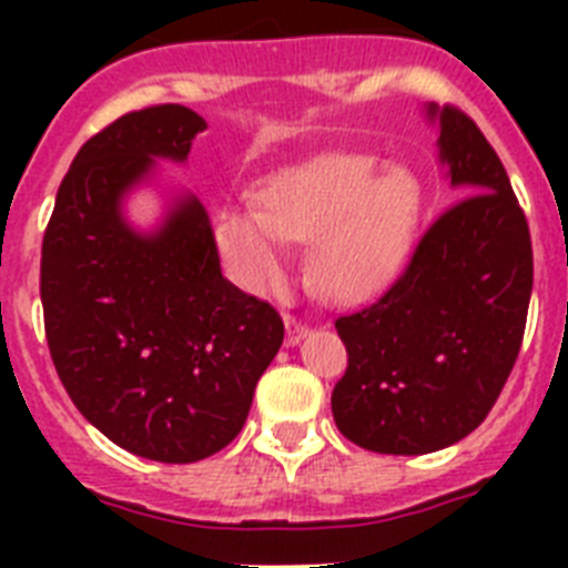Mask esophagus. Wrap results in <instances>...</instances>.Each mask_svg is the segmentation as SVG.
Returning <instances> with one entry per match:
<instances>
[{
    "label": "esophagus",
    "instance_id": "1",
    "mask_svg": "<svg viewBox=\"0 0 568 568\" xmlns=\"http://www.w3.org/2000/svg\"><path fill=\"white\" fill-rule=\"evenodd\" d=\"M284 324H287V346H295V344H301V341L307 338L310 327H307V324H301L298 318L287 315V318H284Z\"/></svg>",
    "mask_w": 568,
    "mask_h": 568
}]
</instances>
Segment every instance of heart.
<instances>
[{"mask_svg":"<svg viewBox=\"0 0 568 568\" xmlns=\"http://www.w3.org/2000/svg\"><path fill=\"white\" fill-rule=\"evenodd\" d=\"M420 190L406 168L338 153L287 173L261 193V210L227 207L219 241L239 278L270 290L287 270V241L313 244L310 273L333 301L386 287L418 227Z\"/></svg>","mask_w":568,"mask_h":568,"instance_id":"obj_1","label":"heart"}]
</instances>
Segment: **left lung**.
Wrapping results in <instances>:
<instances>
[{
  "label": "left lung",
  "mask_w": 568,
  "mask_h": 568,
  "mask_svg": "<svg viewBox=\"0 0 568 568\" xmlns=\"http://www.w3.org/2000/svg\"><path fill=\"white\" fill-rule=\"evenodd\" d=\"M438 155L460 195L426 230L375 304L335 321L346 373L333 389L344 438L381 455H426L478 429L526 329L529 224L478 124L429 104Z\"/></svg>",
  "instance_id": "8db88e82"
}]
</instances>
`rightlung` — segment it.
I'll return each mask as SVG.
<instances>
[{
    "mask_svg": "<svg viewBox=\"0 0 568 568\" xmlns=\"http://www.w3.org/2000/svg\"><path fill=\"white\" fill-rule=\"evenodd\" d=\"M204 128L184 104L115 119L77 153L42 241L39 290L59 381L99 433L162 464L210 458L241 433L284 341L267 301L222 275L193 193L153 233L122 213L155 159L184 162Z\"/></svg>",
    "mask_w": 568,
    "mask_h": 568,
    "instance_id": "1",
    "label": "right lung"
}]
</instances>
